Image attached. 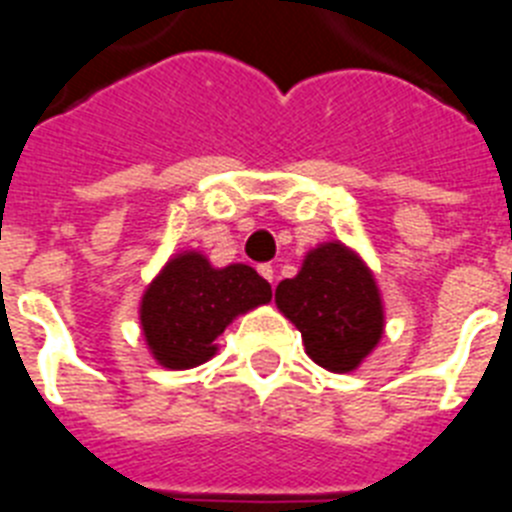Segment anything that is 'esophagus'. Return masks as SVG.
I'll return each instance as SVG.
<instances>
[{
    "label": "esophagus",
    "instance_id": "esophagus-1",
    "mask_svg": "<svg viewBox=\"0 0 512 512\" xmlns=\"http://www.w3.org/2000/svg\"><path fill=\"white\" fill-rule=\"evenodd\" d=\"M260 275L262 278H265V281H270V283H275V268L273 265H270V262H265V265H260Z\"/></svg>",
    "mask_w": 512,
    "mask_h": 512
}]
</instances>
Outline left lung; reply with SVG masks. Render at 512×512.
<instances>
[{
  "instance_id": "obj_1",
  "label": "left lung",
  "mask_w": 512,
  "mask_h": 512,
  "mask_svg": "<svg viewBox=\"0 0 512 512\" xmlns=\"http://www.w3.org/2000/svg\"><path fill=\"white\" fill-rule=\"evenodd\" d=\"M275 306L301 332L311 361L332 373L355 371L384 337L376 275L340 239L306 252L299 273L275 288Z\"/></svg>"
}]
</instances>
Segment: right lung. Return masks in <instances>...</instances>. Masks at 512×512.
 Masks as SVG:
<instances>
[{"label":"right lung","mask_w":512,"mask_h":512,"mask_svg":"<svg viewBox=\"0 0 512 512\" xmlns=\"http://www.w3.org/2000/svg\"><path fill=\"white\" fill-rule=\"evenodd\" d=\"M270 299L273 288L250 265L231 262L213 268L203 252H177L141 296L139 322L146 348L170 371L201 366L216 355V337L234 319Z\"/></svg>","instance_id":"add662e5"}]
</instances>
